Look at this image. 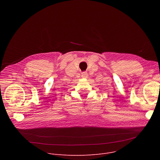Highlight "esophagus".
Masks as SVG:
<instances>
[{"label": "esophagus", "mask_w": 160, "mask_h": 160, "mask_svg": "<svg viewBox=\"0 0 160 160\" xmlns=\"http://www.w3.org/2000/svg\"><path fill=\"white\" fill-rule=\"evenodd\" d=\"M82 77L83 78H87V77H88L87 73V72H83V73H82Z\"/></svg>", "instance_id": "1"}]
</instances>
